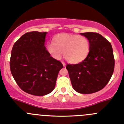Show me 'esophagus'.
<instances>
[{"label":"esophagus","instance_id":"34e87169","mask_svg":"<svg viewBox=\"0 0 124 124\" xmlns=\"http://www.w3.org/2000/svg\"><path fill=\"white\" fill-rule=\"evenodd\" d=\"M62 64H63V66H64V67H65V66H66V63H64V61H62Z\"/></svg>","mask_w":124,"mask_h":124}]
</instances>
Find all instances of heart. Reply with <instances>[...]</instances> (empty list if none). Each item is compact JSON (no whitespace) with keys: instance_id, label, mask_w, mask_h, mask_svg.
I'll list each match as a JSON object with an SVG mask.
<instances>
[{"instance_id":"1","label":"heart","mask_w":124,"mask_h":124,"mask_svg":"<svg viewBox=\"0 0 124 124\" xmlns=\"http://www.w3.org/2000/svg\"><path fill=\"white\" fill-rule=\"evenodd\" d=\"M46 49L55 60L64 58L71 63H78L86 58L90 44L86 37L78 34H60L53 38V43H47Z\"/></svg>"}]
</instances>
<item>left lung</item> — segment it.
Instances as JSON below:
<instances>
[{
    "label": "left lung",
    "instance_id": "obj_1",
    "mask_svg": "<svg viewBox=\"0 0 124 124\" xmlns=\"http://www.w3.org/2000/svg\"><path fill=\"white\" fill-rule=\"evenodd\" d=\"M90 44L86 58L78 64L66 66L73 89L83 94L97 92L103 89L114 73L115 60L109 41L97 32L81 33Z\"/></svg>",
    "mask_w": 124,
    "mask_h": 124
}]
</instances>
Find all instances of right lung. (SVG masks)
I'll use <instances>...</instances> for the list:
<instances>
[{
    "label": "right lung",
    "mask_w": 124,
    "mask_h": 124,
    "mask_svg": "<svg viewBox=\"0 0 124 124\" xmlns=\"http://www.w3.org/2000/svg\"><path fill=\"white\" fill-rule=\"evenodd\" d=\"M46 32L24 34L14 44L10 60L12 75L21 90L36 96L53 90L60 70L63 68L44 46Z\"/></svg>",
    "instance_id": "1"
}]
</instances>
